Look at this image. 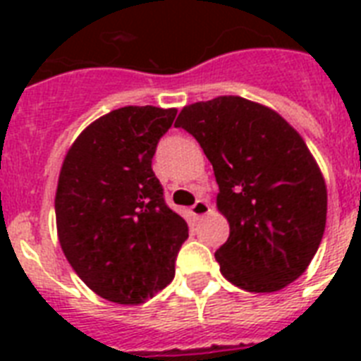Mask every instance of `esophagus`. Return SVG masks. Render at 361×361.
Masks as SVG:
<instances>
[{"label": "esophagus", "mask_w": 361, "mask_h": 361, "mask_svg": "<svg viewBox=\"0 0 361 361\" xmlns=\"http://www.w3.org/2000/svg\"><path fill=\"white\" fill-rule=\"evenodd\" d=\"M191 214L195 217H204V215L209 214V204L206 200H197V202L191 206Z\"/></svg>", "instance_id": "obj_1"}]
</instances>
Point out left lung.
<instances>
[{
  "mask_svg": "<svg viewBox=\"0 0 361 361\" xmlns=\"http://www.w3.org/2000/svg\"><path fill=\"white\" fill-rule=\"evenodd\" d=\"M176 127L197 138L219 185L231 236L221 274L249 292L281 290L307 269L326 226L324 178L305 142L277 112L243 97L189 104Z\"/></svg>",
  "mask_w": 361,
  "mask_h": 361,
  "instance_id": "8db88e82",
  "label": "left lung"
}]
</instances>
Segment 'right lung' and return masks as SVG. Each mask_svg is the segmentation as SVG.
Wrapping results in <instances>:
<instances>
[{
    "label": "right lung",
    "instance_id": "right-lung-1",
    "mask_svg": "<svg viewBox=\"0 0 361 361\" xmlns=\"http://www.w3.org/2000/svg\"><path fill=\"white\" fill-rule=\"evenodd\" d=\"M176 109L123 106L82 130L65 155L56 223L65 257L104 300L144 303L174 279L189 238L152 169Z\"/></svg>",
    "mask_w": 361,
    "mask_h": 361
}]
</instances>
